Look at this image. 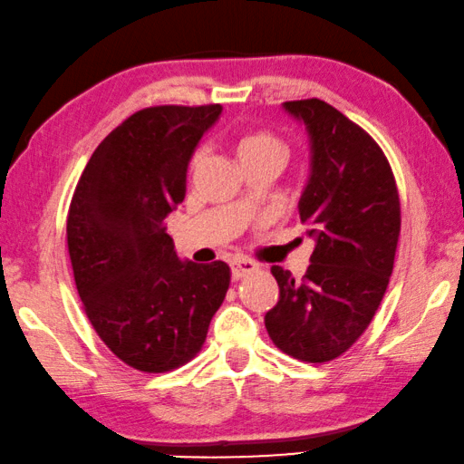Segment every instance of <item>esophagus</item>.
Returning <instances> with one entry per match:
<instances>
[{
  "instance_id": "34e87169",
  "label": "esophagus",
  "mask_w": 464,
  "mask_h": 464,
  "mask_svg": "<svg viewBox=\"0 0 464 464\" xmlns=\"http://www.w3.org/2000/svg\"><path fill=\"white\" fill-rule=\"evenodd\" d=\"M256 269H259V266L253 263L251 259H242V256H238V259L230 261V272L234 280H240V277H245L246 274H253Z\"/></svg>"
}]
</instances>
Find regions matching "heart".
<instances>
[{"instance_id": "b5f03b06", "label": "heart", "mask_w": 464, "mask_h": 464, "mask_svg": "<svg viewBox=\"0 0 464 464\" xmlns=\"http://www.w3.org/2000/svg\"><path fill=\"white\" fill-rule=\"evenodd\" d=\"M237 153L238 160L245 163H251L263 158H277L284 161V155H286V147L284 142L276 137V134L267 130H245L238 134L237 139ZM203 161V151H197L195 158H192V168L198 166Z\"/></svg>"}]
</instances>
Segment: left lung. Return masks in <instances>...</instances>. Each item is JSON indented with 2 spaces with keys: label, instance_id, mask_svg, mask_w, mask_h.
Returning a JSON list of instances; mask_svg holds the SVG:
<instances>
[{
  "label": "left lung",
  "instance_id": "obj_1",
  "mask_svg": "<svg viewBox=\"0 0 464 464\" xmlns=\"http://www.w3.org/2000/svg\"><path fill=\"white\" fill-rule=\"evenodd\" d=\"M309 137V180L298 201L315 240L303 280L272 267L280 298L266 313L269 338L304 362L346 353L386 295L401 234L394 174L377 142L322 99L282 103Z\"/></svg>",
  "mask_w": 464,
  "mask_h": 464
}]
</instances>
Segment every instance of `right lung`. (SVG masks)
I'll use <instances>...</instances> for the list:
<instances>
[{
  "label": "right lung",
  "instance_id": "add662e5",
  "mask_svg": "<svg viewBox=\"0 0 464 464\" xmlns=\"http://www.w3.org/2000/svg\"><path fill=\"white\" fill-rule=\"evenodd\" d=\"M222 105L147 108L105 137L76 184L68 253L78 296L110 351L145 373L201 351L224 303V261H182L166 218L187 195V169Z\"/></svg>",
  "mask_w": 464,
  "mask_h": 464
}]
</instances>
